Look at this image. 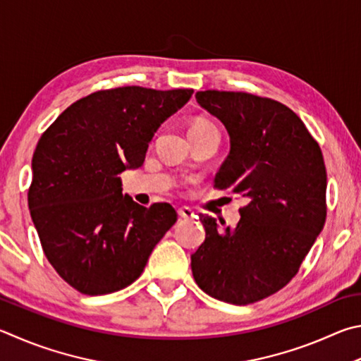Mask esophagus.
<instances>
[{"mask_svg":"<svg viewBox=\"0 0 361 361\" xmlns=\"http://www.w3.org/2000/svg\"><path fill=\"white\" fill-rule=\"evenodd\" d=\"M177 214H179L180 219H185V220L195 217V212L190 209V207H185V206L179 207V209H177Z\"/></svg>","mask_w":361,"mask_h":361,"instance_id":"obj_1","label":"esophagus"}]
</instances>
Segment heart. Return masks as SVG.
<instances>
[{"label": "heart", "instance_id": "obj_1", "mask_svg": "<svg viewBox=\"0 0 361 361\" xmlns=\"http://www.w3.org/2000/svg\"><path fill=\"white\" fill-rule=\"evenodd\" d=\"M211 128H216V126L207 122V120H197V122L192 125L190 133H198V131H204V130H211Z\"/></svg>", "mask_w": 361, "mask_h": 361}]
</instances>
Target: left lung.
<instances>
[{
    "instance_id": "8db88e82",
    "label": "left lung",
    "mask_w": 361,
    "mask_h": 361,
    "mask_svg": "<svg viewBox=\"0 0 361 361\" xmlns=\"http://www.w3.org/2000/svg\"><path fill=\"white\" fill-rule=\"evenodd\" d=\"M195 97L230 133V155L214 187L230 188L247 204L239 207L235 228L219 230L216 219L200 214L206 239L192 255V273L212 298L252 305L293 279L324 230V155L301 118L279 101L219 90Z\"/></svg>"
}]
</instances>
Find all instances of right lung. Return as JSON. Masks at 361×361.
<instances>
[{
	"label": "right lung",
	"instance_id": "right-lung-1",
	"mask_svg": "<svg viewBox=\"0 0 361 361\" xmlns=\"http://www.w3.org/2000/svg\"><path fill=\"white\" fill-rule=\"evenodd\" d=\"M192 93L137 85L93 92L66 107L37 141L30 214L44 255L78 292L128 287L176 224L171 204L144 207L123 197L120 174L141 166L158 126Z\"/></svg>",
	"mask_w": 361,
	"mask_h": 361
}]
</instances>
